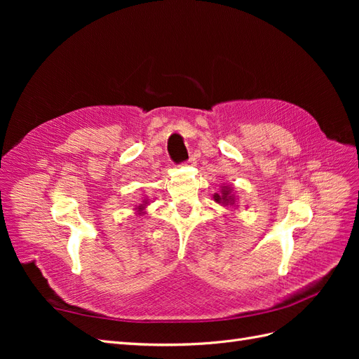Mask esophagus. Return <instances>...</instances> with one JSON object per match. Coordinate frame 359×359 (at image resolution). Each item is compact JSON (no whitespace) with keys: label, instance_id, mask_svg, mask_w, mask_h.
Returning <instances> with one entry per match:
<instances>
[{"label":"esophagus","instance_id":"obj_1","mask_svg":"<svg viewBox=\"0 0 359 359\" xmlns=\"http://www.w3.org/2000/svg\"><path fill=\"white\" fill-rule=\"evenodd\" d=\"M182 165H184V166H194V165H196V160H194L193 157H190L189 160H186V161H184V163H182Z\"/></svg>","mask_w":359,"mask_h":359}]
</instances>
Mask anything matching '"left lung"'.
Wrapping results in <instances>:
<instances>
[{"label": "left lung", "instance_id": "8db88e82", "mask_svg": "<svg viewBox=\"0 0 359 359\" xmlns=\"http://www.w3.org/2000/svg\"><path fill=\"white\" fill-rule=\"evenodd\" d=\"M214 199L215 202H222L223 205H232L233 203V194H231V191L227 189H223L222 190V196H219V194H214Z\"/></svg>", "mask_w": 359, "mask_h": 359}]
</instances>
